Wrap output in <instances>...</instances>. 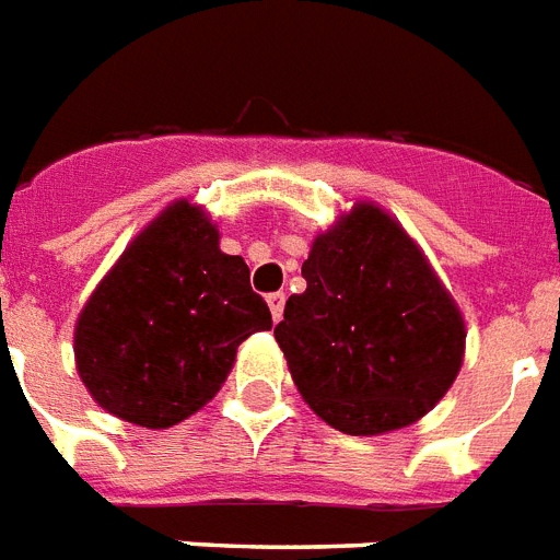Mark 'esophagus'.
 <instances>
[{
	"label": "esophagus",
	"instance_id": "1",
	"mask_svg": "<svg viewBox=\"0 0 560 560\" xmlns=\"http://www.w3.org/2000/svg\"><path fill=\"white\" fill-rule=\"evenodd\" d=\"M284 302H288V295L281 293H270L267 295V304H270V313H272V322H281V316H284Z\"/></svg>",
	"mask_w": 560,
	"mask_h": 560
}]
</instances>
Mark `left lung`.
Segmentation results:
<instances>
[{
	"label": "left lung",
	"mask_w": 560,
	"mask_h": 560,
	"mask_svg": "<svg viewBox=\"0 0 560 560\" xmlns=\"http://www.w3.org/2000/svg\"><path fill=\"white\" fill-rule=\"evenodd\" d=\"M276 342L327 425L371 438L406 429L452 388L466 325L411 235L374 203L316 235Z\"/></svg>",
	"instance_id": "obj_1"
}]
</instances>
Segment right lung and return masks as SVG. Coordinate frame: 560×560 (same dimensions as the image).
Wrapping results in <instances>:
<instances>
[{
  "instance_id": "add662e5",
  "label": "right lung",
  "mask_w": 560,
  "mask_h": 560,
  "mask_svg": "<svg viewBox=\"0 0 560 560\" xmlns=\"http://www.w3.org/2000/svg\"><path fill=\"white\" fill-rule=\"evenodd\" d=\"M270 327L244 258L221 253L201 207L175 201L85 302L74 330L77 374L108 413L170 429L215 397L238 345Z\"/></svg>"
}]
</instances>
